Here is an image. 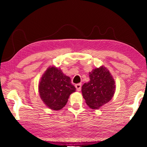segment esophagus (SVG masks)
<instances>
[{
  "label": "esophagus",
  "instance_id": "34e87169",
  "mask_svg": "<svg viewBox=\"0 0 147 147\" xmlns=\"http://www.w3.org/2000/svg\"><path fill=\"white\" fill-rule=\"evenodd\" d=\"M75 87L78 91H80L81 88H82V83H78L75 85Z\"/></svg>",
  "mask_w": 147,
  "mask_h": 147
}]
</instances>
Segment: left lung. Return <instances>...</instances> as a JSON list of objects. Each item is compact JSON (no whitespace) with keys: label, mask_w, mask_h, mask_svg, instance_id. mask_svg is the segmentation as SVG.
<instances>
[{"label":"left lung","mask_w":147,"mask_h":147,"mask_svg":"<svg viewBox=\"0 0 147 147\" xmlns=\"http://www.w3.org/2000/svg\"><path fill=\"white\" fill-rule=\"evenodd\" d=\"M89 76L90 80L82 86V94L90 108L97 109L112 99L115 92L114 80L103 66L93 69Z\"/></svg>","instance_id":"left-lung-1"}]
</instances>
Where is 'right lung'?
I'll use <instances>...</instances> for the list:
<instances>
[{
  "label": "right lung",
  "instance_id": "add662e5",
  "mask_svg": "<svg viewBox=\"0 0 147 147\" xmlns=\"http://www.w3.org/2000/svg\"><path fill=\"white\" fill-rule=\"evenodd\" d=\"M39 93L43 102L49 108L58 111L67 104L68 98L76 88L69 77L57 67H49L39 83Z\"/></svg>",
  "mask_w": 147,
  "mask_h": 147
}]
</instances>
